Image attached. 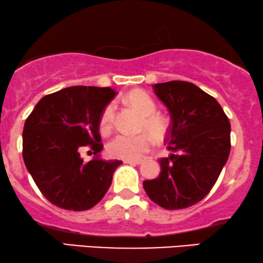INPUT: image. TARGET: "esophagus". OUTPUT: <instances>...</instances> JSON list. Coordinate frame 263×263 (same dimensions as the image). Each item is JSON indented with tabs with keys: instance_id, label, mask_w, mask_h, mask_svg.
Here are the masks:
<instances>
[{
	"instance_id": "obj_1",
	"label": "esophagus",
	"mask_w": 263,
	"mask_h": 263,
	"mask_svg": "<svg viewBox=\"0 0 263 263\" xmlns=\"http://www.w3.org/2000/svg\"><path fill=\"white\" fill-rule=\"evenodd\" d=\"M126 164H134V165H136V164H141L142 163V159H138V160H125Z\"/></svg>"
}]
</instances>
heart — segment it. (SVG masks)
<instances>
[{
    "label": "heart",
    "instance_id": "obj_1",
    "mask_svg": "<svg viewBox=\"0 0 263 263\" xmlns=\"http://www.w3.org/2000/svg\"><path fill=\"white\" fill-rule=\"evenodd\" d=\"M126 103L143 116L141 131H147L157 141H162L169 132V120L158 114L154 100L143 90H132L125 98ZM115 106L107 104L100 115V131L107 134L112 127ZM152 147V138L148 135L126 136L119 135L106 145L107 154L111 158L123 160H136L147 153Z\"/></svg>",
    "mask_w": 263,
    "mask_h": 263
}]
</instances>
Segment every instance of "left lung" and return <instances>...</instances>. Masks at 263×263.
Segmentation results:
<instances>
[{
	"instance_id": "8db88e82",
	"label": "left lung",
	"mask_w": 263,
	"mask_h": 263,
	"mask_svg": "<svg viewBox=\"0 0 263 263\" xmlns=\"http://www.w3.org/2000/svg\"><path fill=\"white\" fill-rule=\"evenodd\" d=\"M170 112L167 158L159 176L143 181L144 191L165 210H183L203 200L219 178L230 153V122L219 103L190 82L153 85Z\"/></svg>"
}]
</instances>
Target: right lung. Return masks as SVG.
I'll list each match as a JSON object with an SVG mask.
<instances>
[{"instance_id":"obj_1","label":"right lung","mask_w":263,"mask_h":263,"mask_svg":"<svg viewBox=\"0 0 263 263\" xmlns=\"http://www.w3.org/2000/svg\"><path fill=\"white\" fill-rule=\"evenodd\" d=\"M111 88L76 85L41 98L23 129V159L47 201L68 211H87L109 190L121 160L98 156L84 163L82 147L94 154L103 143L100 115L114 99Z\"/></svg>"}]
</instances>
